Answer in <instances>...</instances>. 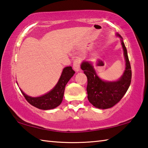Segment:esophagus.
Masks as SVG:
<instances>
[{"label":"esophagus","mask_w":148,"mask_h":148,"mask_svg":"<svg viewBox=\"0 0 148 148\" xmlns=\"http://www.w3.org/2000/svg\"><path fill=\"white\" fill-rule=\"evenodd\" d=\"M80 63H81V62H80L79 59H74V61L73 62V68L76 72L79 71Z\"/></svg>","instance_id":"obj_1"}]
</instances>
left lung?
Listing matches in <instances>:
<instances>
[{"instance_id": "obj_1", "label": "left lung", "mask_w": 148, "mask_h": 148, "mask_svg": "<svg viewBox=\"0 0 148 148\" xmlns=\"http://www.w3.org/2000/svg\"><path fill=\"white\" fill-rule=\"evenodd\" d=\"M117 36L122 37L119 34ZM126 61V68L118 81L104 82L97 76L93 67L88 62H83L81 69L87 77V98L90 103L100 109H107L113 107L123 98L130 86L131 82L132 71L127 51L124 42L121 40Z\"/></svg>"}]
</instances>
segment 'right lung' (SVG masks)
<instances>
[{
  "label": "right lung",
  "mask_w": 148,
  "mask_h": 148,
  "mask_svg": "<svg viewBox=\"0 0 148 148\" xmlns=\"http://www.w3.org/2000/svg\"><path fill=\"white\" fill-rule=\"evenodd\" d=\"M75 72L72 66L65 67L62 71L61 77L56 87L47 94L39 97H29L21 91L27 101L32 106L41 110L53 109L61 104L63 98L64 87Z\"/></svg>",
  "instance_id": "1"
}]
</instances>
